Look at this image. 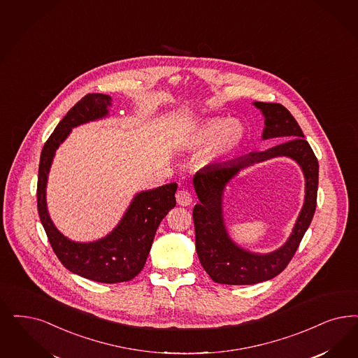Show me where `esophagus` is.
Returning <instances> with one entry per match:
<instances>
[{
    "instance_id": "obj_1",
    "label": "esophagus",
    "mask_w": 358,
    "mask_h": 358,
    "mask_svg": "<svg viewBox=\"0 0 358 358\" xmlns=\"http://www.w3.org/2000/svg\"><path fill=\"white\" fill-rule=\"evenodd\" d=\"M176 201L180 206H189L193 199H192L190 192H187L185 189H181L176 193Z\"/></svg>"
}]
</instances>
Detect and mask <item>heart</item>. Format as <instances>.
<instances>
[{"label": "heart", "mask_w": 358, "mask_h": 358, "mask_svg": "<svg viewBox=\"0 0 358 358\" xmlns=\"http://www.w3.org/2000/svg\"><path fill=\"white\" fill-rule=\"evenodd\" d=\"M243 127L238 120L214 117L201 124L190 137V145L209 147L208 159H215L236 148L243 140Z\"/></svg>", "instance_id": "heart-1"}]
</instances>
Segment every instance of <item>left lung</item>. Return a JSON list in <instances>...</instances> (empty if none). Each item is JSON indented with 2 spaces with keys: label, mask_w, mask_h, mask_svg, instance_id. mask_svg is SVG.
Returning <instances> with one entry per match:
<instances>
[{
  "label": "left lung",
  "mask_w": 358,
  "mask_h": 358,
  "mask_svg": "<svg viewBox=\"0 0 358 358\" xmlns=\"http://www.w3.org/2000/svg\"><path fill=\"white\" fill-rule=\"evenodd\" d=\"M255 106L266 117L263 138L287 137L289 140L264 152L210 165L196 173L193 178L199 199L193 209L196 250L202 267L215 283L248 285L278 276L294 258L316 210L319 162L301 128L282 104L255 101ZM276 155L292 157L302 166L306 176V202L289 242L271 255L257 256L235 247L227 236L220 208L222 189L243 169Z\"/></svg>",
  "instance_id": "1"
}]
</instances>
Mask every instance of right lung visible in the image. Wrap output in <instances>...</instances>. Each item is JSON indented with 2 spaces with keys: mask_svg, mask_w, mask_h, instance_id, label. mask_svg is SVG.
Segmentation results:
<instances>
[{
  "mask_svg": "<svg viewBox=\"0 0 358 358\" xmlns=\"http://www.w3.org/2000/svg\"><path fill=\"white\" fill-rule=\"evenodd\" d=\"M111 98L87 94L67 112L45 143L38 169V214L57 258L69 271L98 283H123L144 268L156 230L176 206L177 184L161 186L136 196L111 234L92 243H76L64 238L51 222L46 209V181L54 153L71 128L108 113Z\"/></svg>",
  "mask_w": 358,
  "mask_h": 358,
  "instance_id": "add662e5",
  "label": "right lung"
}]
</instances>
